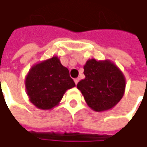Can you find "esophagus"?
I'll return each instance as SVG.
<instances>
[{
  "label": "esophagus",
  "instance_id": "esophagus-1",
  "mask_svg": "<svg viewBox=\"0 0 147 147\" xmlns=\"http://www.w3.org/2000/svg\"><path fill=\"white\" fill-rule=\"evenodd\" d=\"M79 82V78H75V79H74V82H75V84H78V82Z\"/></svg>",
  "mask_w": 147,
  "mask_h": 147
}]
</instances>
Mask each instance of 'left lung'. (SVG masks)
I'll list each match as a JSON object with an SVG mask.
<instances>
[{
	"mask_svg": "<svg viewBox=\"0 0 147 147\" xmlns=\"http://www.w3.org/2000/svg\"><path fill=\"white\" fill-rule=\"evenodd\" d=\"M85 78L77 84L88 105L96 112L110 110L125 92L126 79L122 71L109 59H88L83 66Z\"/></svg>",
	"mask_w": 147,
	"mask_h": 147,
	"instance_id": "obj_1",
	"label": "left lung"
}]
</instances>
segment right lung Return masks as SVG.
I'll use <instances>...</instances> for the list:
<instances>
[{
	"label": "right lung",
	"instance_id": "obj_1",
	"mask_svg": "<svg viewBox=\"0 0 147 147\" xmlns=\"http://www.w3.org/2000/svg\"><path fill=\"white\" fill-rule=\"evenodd\" d=\"M74 87L69 69L57 56L32 66L25 78L26 93L40 110H51L58 105L65 92Z\"/></svg>",
	"mask_w": 147,
	"mask_h": 147
}]
</instances>
